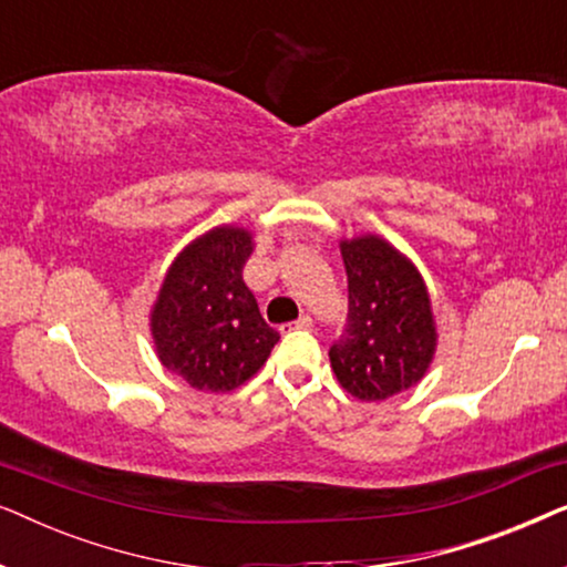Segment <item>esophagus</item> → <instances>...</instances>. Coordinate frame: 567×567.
I'll return each mask as SVG.
<instances>
[{
  "instance_id": "34e87169",
  "label": "esophagus",
  "mask_w": 567,
  "mask_h": 567,
  "mask_svg": "<svg viewBox=\"0 0 567 567\" xmlns=\"http://www.w3.org/2000/svg\"><path fill=\"white\" fill-rule=\"evenodd\" d=\"M312 328V317L309 315H301L297 322H286L281 324V332H293V330H309Z\"/></svg>"
}]
</instances>
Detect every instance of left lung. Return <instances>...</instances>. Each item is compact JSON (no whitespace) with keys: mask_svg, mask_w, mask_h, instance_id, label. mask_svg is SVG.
<instances>
[{"mask_svg":"<svg viewBox=\"0 0 567 567\" xmlns=\"http://www.w3.org/2000/svg\"><path fill=\"white\" fill-rule=\"evenodd\" d=\"M348 276V317L330 346L338 382L377 402L413 386L433 359L431 301L413 262L379 237L340 245Z\"/></svg>","mask_w":567,"mask_h":567,"instance_id":"left-lung-1","label":"left lung"}]
</instances>
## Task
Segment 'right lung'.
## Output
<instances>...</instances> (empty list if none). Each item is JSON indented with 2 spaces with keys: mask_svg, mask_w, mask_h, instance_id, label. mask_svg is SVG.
Listing matches in <instances>:
<instances>
[{
  "mask_svg": "<svg viewBox=\"0 0 567 567\" xmlns=\"http://www.w3.org/2000/svg\"><path fill=\"white\" fill-rule=\"evenodd\" d=\"M250 252L245 229L208 231L173 262L154 305L159 361L200 392L235 390L278 343L243 278Z\"/></svg>",
  "mask_w": 567,
  "mask_h": 567,
  "instance_id": "add662e5",
  "label": "right lung"
}]
</instances>
